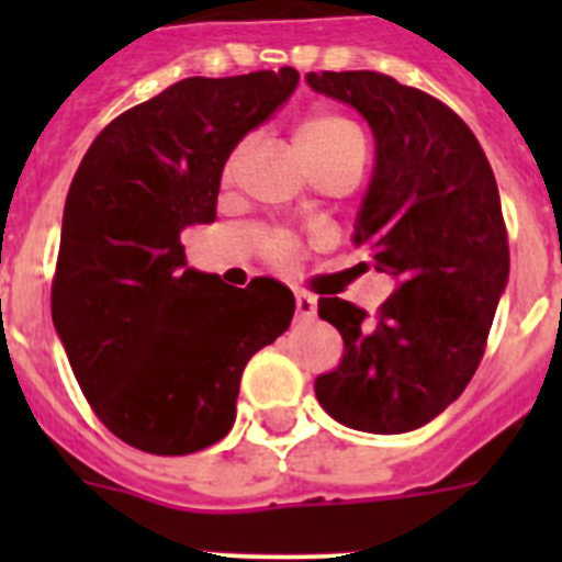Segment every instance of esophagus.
<instances>
[{"label":"esophagus","mask_w":562,"mask_h":562,"mask_svg":"<svg viewBox=\"0 0 562 562\" xmlns=\"http://www.w3.org/2000/svg\"><path fill=\"white\" fill-rule=\"evenodd\" d=\"M315 297L306 295V292H297L295 295V321H312L315 317Z\"/></svg>","instance_id":"obj_1"}]
</instances>
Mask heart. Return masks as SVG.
Here are the masks:
<instances>
[{"label":"heart","mask_w":562,"mask_h":562,"mask_svg":"<svg viewBox=\"0 0 562 562\" xmlns=\"http://www.w3.org/2000/svg\"><path fill=\"white\" fill-rule=\"evenodd\" d=\"M295 146L297 154L304 157V162L326 160V157H335L340 151H349V148H362V134L349 117H342L337 112H315L310 114L295 132ZM238 151H233V157L227 160V168H233ZM267 258L272 265H290L292 258L297 256V245L290 236H270L265 245Z\"/></svg>","instance_id":"obj_1"}]
</instances>
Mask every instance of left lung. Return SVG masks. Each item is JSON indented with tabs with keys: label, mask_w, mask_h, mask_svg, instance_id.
<instances>
[{
	"label": "left lung",
	"mask_w": 562,
	"mask_h": 562,
	"mask_svg": "<svg viewBox=\"0 0 562 562\" xmlns=\"http://www.w3.org/2000/svg\"><path fill=\"white\" fill-rule=\"evenodd\" d=\"M306 83L374 132V177L351 241L396 278L374 317L342 297L317 301L346 351L317 376L315 396L346 428L408 434L459 400L484 357L509 278L495 173L470 126L422 89L371 69L310 72Z\"/></svg>",
	"instance_id": "obj_1"
}]
</instances>
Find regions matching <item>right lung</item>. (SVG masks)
I'll list each match as a JSON object with an SVG mask.
<instances>
[{"instance_id": "right-lung-1", "label": "right lung", "mask_w": 562, "mask_h": 562, "mask_svg": "<svg viewBox=\"0 0 562 562\" xmlns=\"http://www.w3.org/2000/svg\"><path fill=\"white\" fill-rule=\"evenodd\" d=\"M295 87L292 67L171 83L117 114L72 177L53 324L98 419L143 453L225 439L247 360L290 329L284 284L191 270L180 233L216 220L227 157Z\"/></svg>"}]
</instances>
